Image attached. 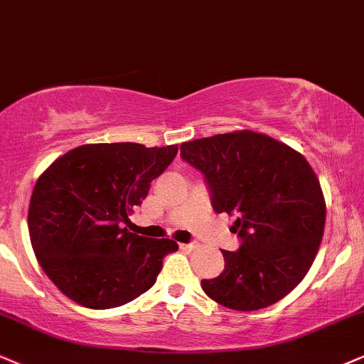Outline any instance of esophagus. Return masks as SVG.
I'll return each mask as SVG.
<instances>
[{
  "label": "esophagus",
  "instance_id": "34e87169",
  "mask_svg": "<svg viewBox=\"0 0 364 364\" xmlns=\"http://www.w3.org/2000/svg\"><path fill=\"white\" fill-rule=\"evenodd\" d=\"M181 248L182 250H194L196 245L194 243H181Z\"/></svg>",
  "mask_w": 364,
  "mask_h": 364
}]
</instances>
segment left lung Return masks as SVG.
Instances as JSON below:
<instances>
[{"label":"left lung","instance_id":"1","mask_svg":"<svg viewBox=\"0 0 364 364\" xmlns=\"http://www.w3.org/2000/svg\"><path fill=\"white\" fill-rule=\"evenodd\" d=\"M204 175L216 213L235 214L241 246L223 250L224 270L203 280L210 299L258 311L284 299L312 267L326 224L319 178L299 151L267 134L235 132L181 145Z\"/></svg>","mask_w":364,"mask_h":364}]
</instances>
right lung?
I'll list each match as a JSON object with an SVG mask.
<instances>
[{
    "mask_svg": "<svg viewBox=\"0 0 364 364\" xmlns=\"http://www.w3.org/2000/svg\"><path fill=\"white\" fill-rule=\"evenodd\" d=\"M177 151V145H82L40 175L28 208L30 241L62 294L84 307L113 309L154 287L178 245L138 236L123 224Z\"/></svg>",
    "mask_w": 364,
    "mask_h": 364,
    "instance_id": "add662e5",
    "label": "right lung"
}]
</instances>
